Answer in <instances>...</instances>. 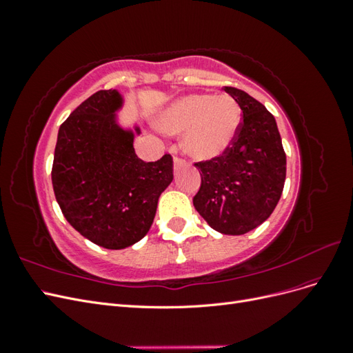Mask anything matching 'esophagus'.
<instances>
[{"label": "esophagus", "instance_id": "esophagus-1", "mask_svg": "<svg viewBox=\"0 0 353 353\" xmlns=\"http://www.w3.org/2000/svg\"><path fill=\"white\" fill-rule=\"evenodd\" d=\"M185 165H187L185 160L179 159V157H174V169H175V172H178V170H179L181 168H184Z\"/></svg>", "mask_w": 353, "mask_h": 353}]
</instances>
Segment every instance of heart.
I'll return each mask as SVG.
<instances>
[{"instance_id": "heart-1", "label": "heart", "mask_w": 353, "mask_h": 353, "mask_svg": "<svg viewBox=\"0 0 353 353\" xmlns=\"http://www.w3.org/2000/svg\"><path fill=\"white\" fill-rule=\"evenodd\" d=\"M160 128L184 134V150L194 159L221 156L232 144L241 123V109L228 94H191L160 116Z\"/></svg>"}]
</instances>
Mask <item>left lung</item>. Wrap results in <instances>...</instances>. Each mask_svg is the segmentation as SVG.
Wrapping results in <instances>:
<instances>
[{"mask_svg": "<svg viewBox=\"0 0 353 353\" xmlns=\"http://www.w3.org/2000/svg\"><path fill=\"white\" fill-rule=\"evenodd\" d=\"M243 112L240 130L221 156L194 163L201 184L193 205L209 225L241 236L271 216L285 181V153L274 116L248 92L223 87Z\"/></svg>", "mask_w": 353, "mask_h": 353, "instance_id": "obj_1", "label": "left lung"}]
</instances>
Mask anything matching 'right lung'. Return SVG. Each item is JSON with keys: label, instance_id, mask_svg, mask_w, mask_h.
Returning a JSON list of instances; mask_svg holds the SVG:
<instances>
[{"label": "right lung", "instance_id": "right-lung-1", "mask_svg": "<svg viewBox=\"0 0 353 353\" xmlns=\"http://www.w3.org/2000/svg\"><path fill=\"white\" fill-rule=\"evenodd\" d=\"M123 99L101 90L81 103L61 123L51 181L56 200L70 225L104 249L119 250L150 230L160 194L174 179L165 154L144 162L135 154L140 128L123 130L116 112Z\"/></svg>", "mask_w": 353, "mask_h": 353}]
</instances>
